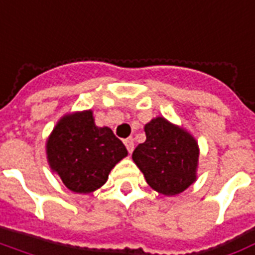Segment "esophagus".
I'll return each mask as SVG.
<instances>
[{"label": "esophagus", "mask_w": 255, "mask_h": 255, "mask_svg": "<svg viewBox=\"0 0 255 255\" xmlns=\"http://www.w3.org/2000/svg\"><path fill=\"white\" fill-rule=\"evenodd\" d=\"M125 145H126V148H128V150H129V153H131V152H133V149H134V140H133L131 137L126 138Z\"/></svg>", "instance_id": "obj_1"}]
</instances>
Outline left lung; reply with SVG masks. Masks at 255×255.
<instances>
[{
	"label": "left lung",
	"instance_id": "1",
	"mask_svg": "<svg viewBox=\"0 0 255 255\" xmlns=\"http://www.w3.org/2000/svg\"><path fill=\"white\" fill-rule=\"evenodd\" d=\"M146 140L133 152V160L146 183L157 193L175 196L196 181L198 145L186 130L164 118L145 125Z\"/></svg>",
	"mask_w": 255,
	"mask_h": 255
}]
</instances>
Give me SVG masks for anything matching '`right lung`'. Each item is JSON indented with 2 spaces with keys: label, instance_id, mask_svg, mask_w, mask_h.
<instances>
[{
  "label": "right lung",
  "instance_id": "right-lung-1",
  "mask_svg": "<svg viewBox=\"0 0 255 255\" xmlns=\"http://www.w3.org/2000/svg\"><path fill=\"white\" fill-rule=\"evenodd\" d=\"M46 146L50 167L65 186L84 194L103 186L110 171L128 155L113 130L95 125L91 110L65 115Z\"/></svg>",
  "mask_w": 255,
  "mask_h": 255
}]
</instances>
